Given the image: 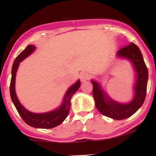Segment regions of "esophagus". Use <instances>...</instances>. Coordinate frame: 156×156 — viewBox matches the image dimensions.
Wrapping results in <instances>:
<instances>
[{"label": "esophagus", "instance_id": "obj_1", "mask_svg": "<svg viewBox=\"0 0 156 156\" xmlns=\"http://www.w3.org/2000/svg\"><path fill=\"white\" fill-rule=\"evenodd\" d=\"M80 79L82 82H85L89 79V75L86 72H81L80 74Z\"/></svg>", "mask_w": 156, "mask_h": 156}]
</instances>
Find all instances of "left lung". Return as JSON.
<instances>
[{
	"label": "left lung",
	"mask_w": 156,
	"mask_h": 156,
	"mask_svg": "<svg viewBox=\"0 0 156 156\" xmlns=\"http://www.w3.org/2000/svg\"><path fill=\"white\" fill-rule=\"evenodd\" d=\"M117 56L127 58L131 62L136 72V83L134 86V97L129 103L121 104L112 100L101 89V85L94 80L93 84V96L95 105L102 115L113 119L121 120L129 118L141 107L144 101L148 84V69L144 63L140 49L133 43H130L117 52Z\"/></svg>",
	"instance_id": "obj_1"
}]
</instances>
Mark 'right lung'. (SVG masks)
<instances>
[{
    "label": "right lung",
    "instance_id": "right-lung-1",
    "mask_svg": "<svg viewBox=\"0 0 156 156\" xmlns=\"http://www.w3.org/2000/svg\"><path fill=\"white\" fill-rule=\"evenodd\" d=\"M35 50V46L28 45L24 51L19 54L16 60L14 61L12 69V80L10 83V95L12 102L16 106L18 112L22 117L24 122L29 126L35 128H42V129H50L58 126L66 119L68 115L70 109V100L72 96L77 91L80 87V80L76 82L73 85H72L65 94L63 102L62 105L57 109L51 112H48L46 113H34L28 111L23 107L19 102V99L16 94L15 83H16V76L17 69L19 68V62H21L23 59L28 57L30 54Z\"/></svg>",
    "mask_w": 156,
    "mask_h": 156
}]
</instances>
